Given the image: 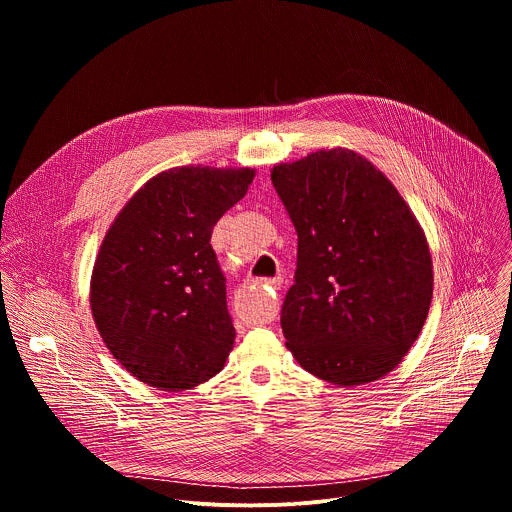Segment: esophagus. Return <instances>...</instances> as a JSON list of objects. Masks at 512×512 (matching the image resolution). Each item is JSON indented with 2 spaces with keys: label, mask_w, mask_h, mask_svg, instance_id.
Here are the masks:
<instances>
[{
  "label": "esophagus",
  "mask_w": 512,
  "mask_h": 512,
  "mask_svg": "<svg viewBox=\"0 0 512 512\" xmlns=\"http://www.w3.org/2000/svg\"><path fill=\"white\" fill-rule=\"evenodd\" d=\"M281 281H283L281 277H273V279H265L263 283H265V285H269L271 289H279V287H281Z\"/></svg>",
  "instance_id": "obj_1"
}]
</instances>
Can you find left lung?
<instances>
[{
	"label": "left lung",
	"instance_id": "obj_1",
	"mask_svg": "<svg viewBox=\"0 0 512 512\" xmlns=\"http://www.w3.org/2000/svg\"><path fill=\"white\" fill-rule=\"evenodd\" d=\"M298 231L281 330L314 377L358 387L387 377L417 340L433 296L427 237L367 158L330 148L271 170Z\"/></svg>",
	"mask_w": 512,
	"mask_h": 512
}]
</instances>
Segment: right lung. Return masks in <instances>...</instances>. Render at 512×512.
I'll return each mask as SVG.
<instances>
[{
  "label": "right lung",
  "instance_id": "right-lung-1",
  "mask_svg": "<svg viewBox=\"0 0 512 512\" xmlns=\"http://www.w3.org/2000/svg\"><path fill=\"white\" fill-rule=\"evenodd\" d=\"M253 178V168L176 166L145 182L111 223L89 302L105 346L137 381L174 393L225 367L235 326L210 235Z\"/></svg>",
  "mask_w": 512,
  "mask_h": 512
}]
</instances>
